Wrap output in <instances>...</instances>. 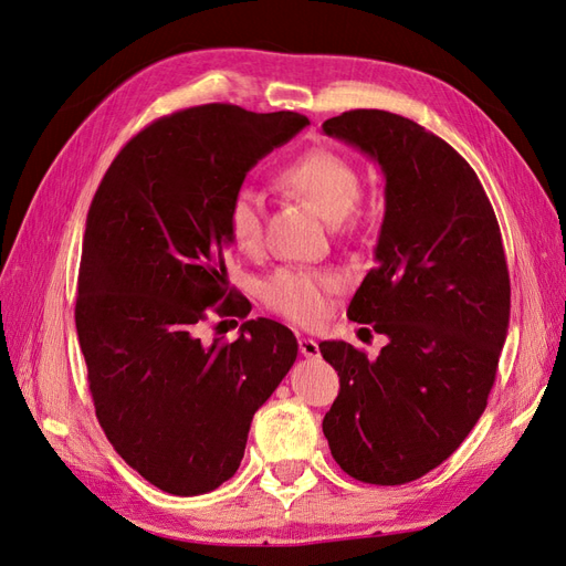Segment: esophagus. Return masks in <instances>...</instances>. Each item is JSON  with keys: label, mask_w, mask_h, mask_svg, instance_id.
Instances as JSON below:
<instances>
[{"label": "esophagus", "mask_w": 566, "mask_h": 566, "mask_svg": "<svg viewBox=\"0 0 566 566\" xmlns=\"http://www.w3.org/2000/svg\"><path fill=\"white\" fill-rule=\"evenodd\" d=\"M297 345H300L302 356H306V358H316V356L321 354V349H318V342H316V339H312V337H300V339H297Z\"/></svg>", "instance_id": "esophagus-1"}]
</instances>
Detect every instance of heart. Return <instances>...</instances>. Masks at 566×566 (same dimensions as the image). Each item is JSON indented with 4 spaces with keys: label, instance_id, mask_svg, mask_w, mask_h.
<instances>
[{
    "label": "heart",
    "instance_id": "1",
    "mask_svg": "<svg viewBox=\"0 0 566 566\" xmlns=\"http://www.w3.org/2000/svg\"><path fill=\"white\" fill-rule=\"evenodd\" d=\"M287 191L310 198L328 221H342L361 198V179L349 160L333 150L314 148L287 163L279 172ZM227 233L231 243L254 252L264 233V196L252 186H238L227 202ZM339 279L331 271L285 266L264 281L262 297L269 310L297 325H316L328 312Z\"/></svg>",
    "mask_w": 566,
    "mask_h": 566
}]
</instances>
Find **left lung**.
<instances>
[{
	"label": "left lung",
	"mask_w": 566,
	"mask_h": 566,
	"mask_svg": "<svg viewBox=\"0 0 566 566\" xmlns=\"http://www.w3.org/2000/svg\"><path fill=\"white\" fill-rule=\"evenodd\" d=\"M323 132L382 167L385 221L375 266L347 316L387 337L378 358L321 342L339 375L323 418L337 465L397 486L447 460L482 418L510 323L499 219L468 160L387 111H347Z\"/></svg>",
	"instance_id": "1"
}]
</instances>
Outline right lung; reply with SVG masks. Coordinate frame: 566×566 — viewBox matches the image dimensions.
<instances>
[{"label": "right lung", "instance_id": "add662e5", "mask_svg": "<svg viewBox=\"0 0 566 566\" xmlns=\"http://www.w3.org/2000/svg\"><path fill=\"white\" fill-rule=\"evenodd\" d=\"M310 125L231 104L177 111L125 144L84 229L75 325L98 424L146 482L214 491L241 465L254 410L297 358L293 331L250 318L235 342L200 325L248 316L229 285L227 202L266 153Z\"/></svg>", "mask_w": 566, "mask_h": 566}]
</instances>
